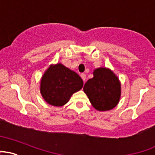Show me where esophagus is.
Returning a JSON list of instances; mask_svg holds the SVG:
<instances>
[{
  "label": "esophagus",
  "mask_w": 155,
  "mask_h": 155,
  "mask_svg": "<svg viewBox=\"0 0 155 155\" xmlns=\"http://www.w3.org/2000/svg\"><path fill=\"white\" fill-rule=\"evenodd\" d=\"M80 76H81V79H83V81H85V80H86V74H81Z\"/></svg>",
  "instance_id": "1"
}]
</instances>
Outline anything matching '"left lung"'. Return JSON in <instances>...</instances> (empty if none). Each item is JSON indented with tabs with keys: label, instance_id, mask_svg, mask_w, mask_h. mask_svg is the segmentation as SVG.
Segmentation results:
<instances>
[{
	"label": "left lung",
	"instance_id": "1",
	"mask_svg": "<svg viewBox=\"0 0 155 155\" xmlns=\"http://www.w3.org/2000/svg\"><path fill=\"white\" fill-rule=\"evenodd\" d=\"M84 92L91 104L98 111H107L118 104L120 97V83L113 71L99 68L93 71V77L84 84Z\"/></svg>",
	"mask_w": 155,
	"mask_h": 155
}]
</instances>
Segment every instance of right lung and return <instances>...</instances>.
Returning <instances> with one entry per match:
<instances>
[{
	"label": "right lung",
	"instance_id": "obj_1",
	"mask_svg": "<svg viewBox=\"0 0 155 155\" xmlns=\"http://www.w3.org/2000/svg\"><path fill=\"white\" fill-rule=\"evenodd\" d=\"M81 78L61 63L51 65L42 76L40 93L49 104L63 106L71 96L83 87Z\"/></svg>",
	"mask_w": 155,
	"mask_h": 155
}]
</instances>
